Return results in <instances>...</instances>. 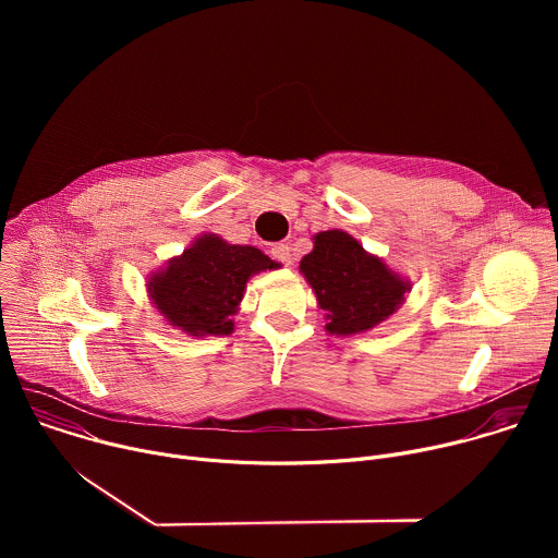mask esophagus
Returning a JSON list of instances; mask_svg holds the SVG:
<instances>
[{"label":"esophagus","mask_w":558,"mask_h":558,"mask_svg":"<svg viewBox=\"0 0 558 558\" xmlns=\"http://www.w3.org/2000/svg\"><path fill=\"white\" fill-rule=\"evenodd\" d=\"M271 258L282 263V265H291L293 263V254H291V247L284 245V243H276L271 247Z\"/></svg>","instance_id":"34e87169"}]
</instances>
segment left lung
Listing matches in <instances>:
<instances>
[{"label": "left lung", "mask_w": 558, "mask_h": 558, "mask_svg": "<svg viewBox=\"0 0 558 558\" xmlns=\"http://www.w3.org/2000/svg\"><path fill=\"white\" fill-rule=\"evenodd\" d=\"M313 243V252L302 258L300 271L327 311L329 333H364L404 302L409 282L392 274L379 258L366 254L347 231H320Z\"/></svg>", "instance_id": "obj_1"}]
</instances>
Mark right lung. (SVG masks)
<instances>
[{"mask_svg":"<svg viewBox=\"0 0 558 558\" xmlns=\"http://www.w3.org/2000/svg\"><path fill=\"white\" fill-rule=\"evenodd\" d=\"M269 256L250 245H229L203 235L181 258L149 278V298L172 327L190 336H227L233 331L238 302L252 274L276 269Z\"/></svg>","mask_w":558,"mask_h":558,"instance_id":"add662e5","label":"right lung"}]
</instances>
